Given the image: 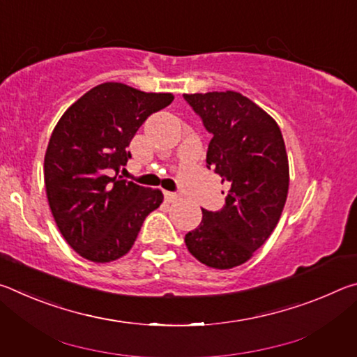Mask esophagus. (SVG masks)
<instances>
[{
  "label": "esophagus",
  "instance_id": "obj_1",
  "mask_svg": "<svg viewBox=\"0 0 357 357\" xmlns=\"http://www.w3.org/2000/svg\"><path fill=\"white\" fill-rule=\"evenodd\" d=\"M164 197H165V200L168 203H173V202H178L179 200V195H178V193H174V192L164 190Z\"/></svg>",
  "mask_w": 357,
  "mask_h": 357
}]
</instances>
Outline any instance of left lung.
<instances>
[{
  "instance_id": "left-lung-1",
  "label": "left lung",
  "mask_w": 357,
  "mask_h": 357,
  "mask_svg": "<svg viewBox=\"0 0 357 357\" xmlns=\"http://www.w3.org/2000/svg\"><path fill=\"white\" fill-rule=\"evenodd\" d=\"M184 99L213 134L206 165L229 184L225 206L215 213L202 209V223L185 234V245L209 268H236L280 220L289 185L285 142L275 119L241 93H195Z\"/></svg>"
}]
</instances>
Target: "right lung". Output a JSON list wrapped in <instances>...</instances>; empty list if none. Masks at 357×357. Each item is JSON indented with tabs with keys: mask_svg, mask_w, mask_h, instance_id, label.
Listing matches in <instances>:
<instances>
[{
	"mask_svg": "<svg viewBox=\"0 0 357 357\" xmlns=\"http://www.w3.org/2000/svg\"><path fill=\"white\" fill-rule=\"evenodd\" d=\"M173 99L172 93L107 82L59 118L45 151V190L59 231L80 257L110 263L126 255L146 215L164 202L159 189L126 181L118 172L130 159L128 146L140 126Z\"/></svg>",
	"mask_w": 357,
	"mask_h": 357,
	"instance_id": "obj_1",
	"label": "right lung"
}]
</instances>
